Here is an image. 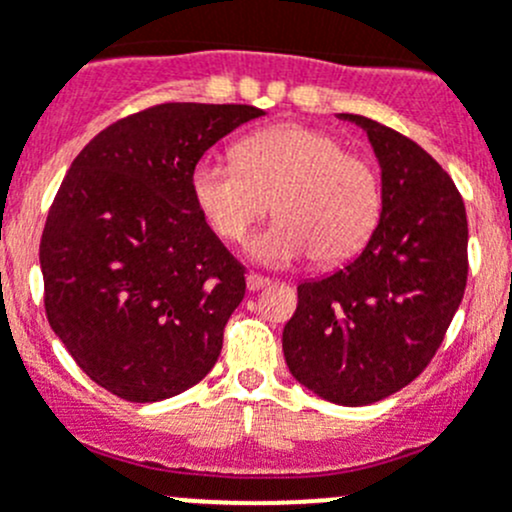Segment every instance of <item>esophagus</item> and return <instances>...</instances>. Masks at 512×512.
I'll use <instances>...</instances> for the list:
<instances>
[{
    "label": "esophagus",
    "instance_id": "obj_1",
    "mask_svg": "<svg viewBox=\"0 0 512 512\" xmlns=\"http://www.w3.org/2000/svg\"><path fill=\"white\" fill-rule=\"evenodd\" d=\"M245 282H247V289H250V292H257V289L270 285V277H262V275H255V272H250Z\"/></svg>",
    "mask_w": 512,
    "mask_h": 512
}]
</instances>
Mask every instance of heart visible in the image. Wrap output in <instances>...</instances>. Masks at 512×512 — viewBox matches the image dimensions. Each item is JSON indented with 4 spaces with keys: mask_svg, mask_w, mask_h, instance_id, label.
<instances>
[{
    "mask_svg": "<svg viewBox=\"0 0 512 512\" xmlns=\"http://www.w3.org/2000/svg\"><path fill=\"white\" fill-rule=\"evenodd\" d=\"M235 158L198 160L190 188L210 227L230 242L272 205L275 223L247 242L255 262L289 265L312 255L317 265H337L379 223V175L329 133L282 123L240 141Z\"/></svg>",
    "mask_w": 512,
    "mask_h": 512,
    "instance_id": "b5f03b06",
    "label": "heart"
}]
</instances>
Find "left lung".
I'll use <instances>...</instances> for the list:
<instances>
[{"instance_id": "obj_1", "label": "left lung", "mask_w": 512, "mask_h": 512, "mask_svg": "<svg viewBox=\"0 0 512 512\" xmlns=\"http://www.w3.org/2000/svg\"><path fill=\"white\" fill-rule=\"evenodd\" d=\"M381 168V215L364 250L297 287L282 349L294 379L324 401L366 406L416 379L461 304L468 277L466 205L418 143L371 118Z\"/></svg>"}]
</instances>
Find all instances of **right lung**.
<instances>
[{
	"instance_id": "add662e5",
	"label": "right lung",
	"mask_w": 512,
	"mask_h": 512,
	"mask_svg": "<svg viewBox=\"0 0 512 512\" xmlns=\"http://www.w3.org/2000/svg\"><path fill=\"white\" fill-rule=\"evenodd\" d=\"M262 108L160 103L76 156L39 245L51 329L98 386L133 404L205 379L245 297V270L195 205L210 146Z\"/></svg>"
}]
</instances>
